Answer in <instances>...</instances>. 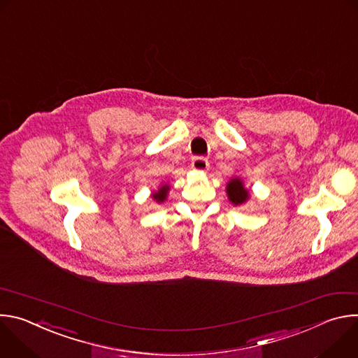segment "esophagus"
<instances>
[{
    "label": "esophagus",
    "instance_id": "esophagus-1",
    "mask_svg": "<svg viewBox=\"0 0 358 358\" xmlns=\"http://www.w3.org/2000/svg\"><path fill=\"white\" fill-rule=\"evenodd\" d=\"M191 167L196 171H206V170H208L210 163L207 159H203V157H194L191 162Z\"/></svg>",
    "mask_w": 358,
    "mask_h": 358
}]
</instances>
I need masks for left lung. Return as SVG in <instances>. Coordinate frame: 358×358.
I'll list each match as a JSON object with an SVG mask.
<instances>
[{"mask_svg": "<svg viewBox=\"0 0 358 358\" xmlns=\"http://www.w3.org/2000/svg\"><path fill=\"white\" fill-rule=\"evenodd\" d=\"M227 191H228L229 199H231L234 203H236V206H238V203H242L243 201H246V198H248V191L243 188L242 182H241L238 178L232 180V181L228 184Z\"/></svg>", "mask_w": 358, "mask_h": 358, "instance_id": "8db88e82", "label": "left lung"}]
</instances>
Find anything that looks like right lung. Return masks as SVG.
<instances>
[{
    "label": "right lung",
    "instance_id": "1",
    "mask_svg": "<svg viewBox=\"0 0 358 358\" xmlns=\"http://www.w3.org/2000/svg\"><path fill=\"white\" fill-rule=\"evenodd\" d=\"M167 191H169V187H163L157 194H155L152 196H155L157 201H164L166 195H167Z\"/></svg>",
    "mask_w": 358,
    "mask_h": 358
}]
</instances>
